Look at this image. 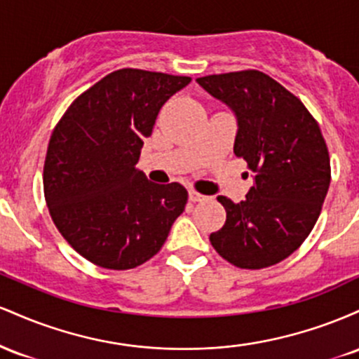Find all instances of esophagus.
Segmentation results:
<instances>
[{"instance_id":"34e87169","label":"esophagus","mask_w":359,"mask_h":359,"mask_svg":"<svg viewBox=\"0 0 359 359\" xmlns=\"http://www.w3.org/2000/svg\"><path fill=\"white\" fill-rule=\"evenodd\" d=\"M189 201H191V203H201V201H205V196L191 189V191H189Z\"/></svg>"}]
</instances>
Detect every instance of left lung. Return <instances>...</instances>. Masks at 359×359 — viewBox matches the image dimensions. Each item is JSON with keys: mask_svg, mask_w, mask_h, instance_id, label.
I'll return each instance as SVG.
<instances>
[{"mask_svg": "<svg viewBox=\"0 0 359 359\" xmlns=\"http://www.w3.org/2000/svg\"><path fill=\"white\" fill-rule=\"evenodd\" d=\"M238 118L234 155L245 158L255 185L245 201H217L226 222L212 248L238 269L259 270L290 257L323 209L331 160L319 123L295 94L265 72L212 74L197 79Z\"/></svg>", "mask_w": 359, "mask_h": 359, "instance_id": "left-lung-1", "label": "left lung"}]
</instances>
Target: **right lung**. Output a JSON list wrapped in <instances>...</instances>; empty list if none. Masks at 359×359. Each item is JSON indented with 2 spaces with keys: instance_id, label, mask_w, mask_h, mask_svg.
Here are the masks:
<instances>
[{
  "instance_id": "right-lung-1",
  "label": "right lung",
  "mask_w": 359,
  "mask_h": 359,
  "mask_svg": "<svg viewBox=\"0 0 359 359\" xmlns=\"http://www.w3.org/2000/svg\"><path fill=\"white\" fill-rule=\"evenodd\" d=\"M189 82L119 69L77 96L53 128L43 163L48 212L64 240L101 269L143 265L184 212V185L151 184L135 165L160 108Z\"/></svg>"
}]
</instances>
